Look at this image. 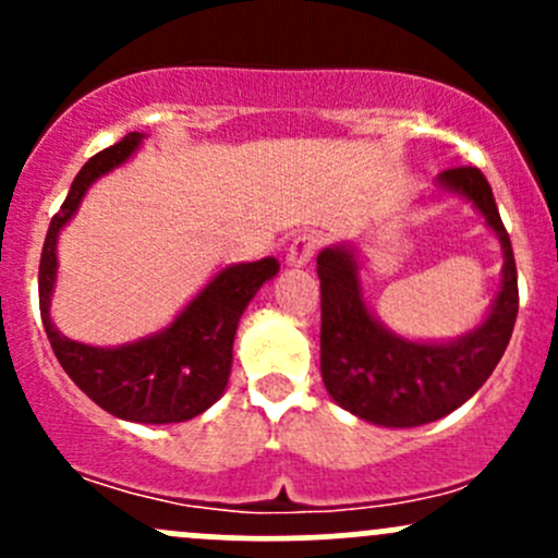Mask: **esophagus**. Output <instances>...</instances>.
Here are the masks:
<instances>
[{
	"instance_id": "1",
	"label": "esophagus",
	"mask_w": 558,
	"mask_h": 558,
	"mask_svg": "<svg viewBox=\"0 0 558 558\" xmlns=\"http://www.w3.org/2000/svg\"><path fill=\"white\" fill-rule=\"evenodd\" d=\"M318 245H320L318 234H315V232H302V234H296L294 240H291L286 258H289L291 267H302V264L311 262L313 253L318 251Z\"/></svg>"
}]
</instances>
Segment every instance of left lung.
I'll return each instance as SVG.
<instances>
[{"mask_svg": "<svg viewBox=\"0 0 558 558\" xmlns=\"http://www.w3.org/2000/svg\"><path fill=\"white\" fill-rule=\"evenodd\" d=\"M442 189L466 196L502 243V289L488 318L453 342H413L391 335L367 311L353 247L318 253L320 378L340 408L393 429L429 424L453 413L494 373L519 315L513 245L492 185L477 167L440 172Z\"/></svg>", "mask_w": 558, "mask_h": 558, "instance_id": "8db88e82", "label": "left lung"}]
</instances>
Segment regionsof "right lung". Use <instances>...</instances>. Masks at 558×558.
Here are the masks:
<instances>
[{"label":"right lung","mask_w":558,"mask_h":558,"mask_svg":"<svg viewBox=\"0 0 558 558\" xmlns=\"http://www.w3.org/2000/svg\"><path fill=\"white\" fill-rule=\"evenodd\" d=\"M143 134L99 150L72 180L61 210L50 218L39 256V315L64 373L107 413L137 424H178L205 413L223 393L232 369V345L240 315L264 280L278 275L272 256L221 269L165 331L121 348H94L61 335L50 320L56 280V238L75 216L83 194L99 174L123 165Z\"/></svg>","instance_id":"add662e5"}]
</instances>
